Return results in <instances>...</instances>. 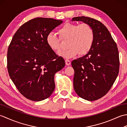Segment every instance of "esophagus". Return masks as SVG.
<instances>
[{
  "instance_id": "obj_1",
  "label": "esophagus",
  "mask_w": 127,
  "mask_h": 127,
  "mask_svg": "<svg viewBox=\"0 0 127 127\" xmlns=\"http://www.w3.org/2000/svg\"><path fill=\"white\" fill-rule=\"evenodd\" d=\"M65 64L66 65H70L71 64V62L70 61L69 59H65Z\"/></svg>"
}]
</instances>
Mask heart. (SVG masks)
<instances>
[{
  "label": "heart",
  "instance_id": "heart-1",
  "mask_svg": "<svg viewBox=\"0 0 127 127\" xmlns=\"http://www.w3.org/2000/svg\"><path fill=\"white\" fill-rule=\"evenodd\" d=\"M62 40H68V49L58 52L59 56L64 58H74L80 53L85 55L91 49L94 41V33L91 27L87 23H65L58 29ZM47 44L51 50L57 52L61 50V39L55 34L50 33L46 36Z\"/></svg>",
  "mask_w": 127,
  "mask_h": 127
}]
</instances>
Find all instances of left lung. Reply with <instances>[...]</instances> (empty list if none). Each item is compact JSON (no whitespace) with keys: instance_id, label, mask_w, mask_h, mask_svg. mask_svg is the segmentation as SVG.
<instances>
[{"instance_id":"1","label":"left lung","mask_w":127,"mask_h":127,"mask_svg":"<svg viewBox=\"0 0 127 127\" xmlns=\"http://www.w3.org/2000/svg\"><path fill=\"white\" fill-rule=\"evenodd\" d=\"M90 25L94 33L91 49L82 57L72 61L73 86L81 98L94 101L104 96L111 88L119 71L117 45L107 28L100 21L85 16L74 17Z\"/></svg>"}]
</instances>
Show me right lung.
I'll list each match as a JSON object with an SVG mask.
<instances>
[{"mask_svg":"<svg viewBox=\"0 0 127 127\" xmlns=\"http://www.w3.org/2000/svg\"><path fill=\"white\" fill-rule=\"evenodd\" d=\"M63 21L37 17L21 26L13 35L7 53L9 76L26 98L39 101L55 88L54 77L65 61L47 44L46 36Z\"/></svg>","mask_w":127,"mask_h":127,"instance_id":"obj_1","label":"right lung"}]
</instances>
